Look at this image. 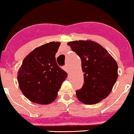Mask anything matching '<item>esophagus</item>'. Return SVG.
<instances>
[{
    "label": "esophagus",
    "instance_id": "esophagus-1",
    "mask_svg": "<svg viewBox=\"0 0 134 134\" xmlns=\"http://www.w3.org/2000/svg\"><path fill=\"white\" fill-rule=\"evenodd\" d=\"M63 68L64 69V70H65V71H66L68 74V73H69V70H68V68L67 66H64L63 67Z\"/></svg>",
    "mask_w": 134,
    "mask_h": 134
}]
</instances>
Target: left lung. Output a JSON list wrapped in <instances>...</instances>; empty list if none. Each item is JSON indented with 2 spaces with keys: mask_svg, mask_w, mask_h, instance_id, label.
<instances>
[{
  "mask_svg": "<svg viewBox=\"0 0 134 134\" xmlns=\"http://www.w3.org/2000/svg\"><path fill=\"white\" fill-rule=\"evenodd\" d=\"M68 45L81 59L83 86L76 91L77 97L86 104H93L105 99L118 77L116 61L97 42L75 41Z\"/></svg>",
  "mask_w": 134,
  "mask_h": 134,
  "instance_id": "obj_1",
  "label": "left lung"
}]
</instances>
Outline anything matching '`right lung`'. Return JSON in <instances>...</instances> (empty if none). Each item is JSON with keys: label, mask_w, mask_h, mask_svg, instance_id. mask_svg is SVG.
Wrapping results in <instances>:
<instances>
[{"label": "right lung", "mask_w": 134, "mask_h": 134, "mask_svg": "<svg viewBox=\"0 0 134 134\" xmlns=\"http://www.w3.org/2000/svg\"><path fill=\"white\" fill-rule=\"evenodd\" d=\"M60 44L51 42L35 48L26 57L19 69V88L24 96L34 103H52L68 77L56 62L55 54Z\"/></svg>", "instance_id": "right-lung-1"}]
</instances>
